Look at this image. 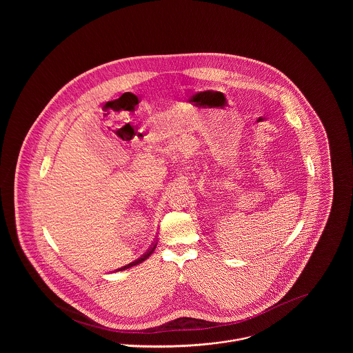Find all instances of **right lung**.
Segmentation results:
<instances>
[{
  "instance_id": "1",
  "label": "right lung",
  "mask_w": 353,
  "mask_h": 353,
  "mask_svg": "<svg viewBox=\"0 0 353 353\" xmlns=\"http://www.w3.org/2000/svg\"><path fill=\"white\" fill-rule=\"evenodd\" d=\"M156 246H157V243H153V245H152L151 249H150L148 252H145V254H144L143 256H140L139 259H136L134 262H132V263H130V265H125L124 268H120V269H119L118 271H123V270L131 269V268H134V266H136V265H140L141 262H144L145 259H148V258L151 256V254L152 252H154Z\"/></svg>"
}]
</instances>
